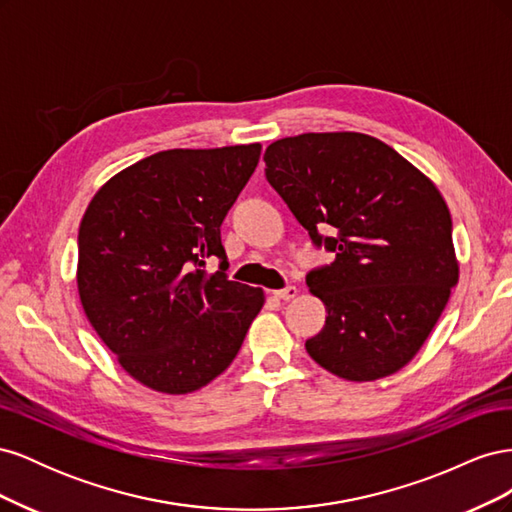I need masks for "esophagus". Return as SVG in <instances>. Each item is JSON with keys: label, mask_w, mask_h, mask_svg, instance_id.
Masks as SVG:
<instances>
[{"label": "esophagus", "mask_w": 512, "mask_h": 512, "mask_svg": "<svg viewBox=\"0 0 512 512\" xmlns=\"http://www.w3.org/2000/svg\"><path fill=\"white\" fill-rule=\"evenodd\" d=\"M273 294H275L277 299H282V301H292L299 294V290H297V286H286L282 290H275Z\"/></svg>", "instance_id": "obj_1"}]
</instances>
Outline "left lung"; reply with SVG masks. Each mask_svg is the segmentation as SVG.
I'll use <instances>...</instances> for the list:
<instances>
[{"mask_svg": "<svg viewBox=\"0 0 512 512\" xmlns=\"http://www.w3.org/2000/svg\"><path fill=\"white\" fill-rule=\"evenodd\" d=\"M267 179L316 245L335 252L307 275L327 309L305 342L348 382L406 367L459 282L451 211L423 170L361 132H307L267 147ZM320 229L334 232L319 237Z\"/></svg>", "mask_w": 512, "mask_h": 512, "instance_id": "left-lung-1", "label": "left lung"}]
</instances>
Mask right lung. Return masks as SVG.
<instances>
[{
    "label": "right lung",
    "mask_w": 512,
    "mask_h": 512,
    "mask_svg": "<svg viewBox=\"0 0 512 512\" xmlns=\"http://www.w3.org/2000/svg\"><path fill=\"white\" fill-rule=\"evenodd\" d=\"M260 143L168 149L119 170L79 228L83 312L128 374L166 395L203 389L235 361L265 290L226 280L220 226ZM223 258L222 272L204 271Z\"/></svg>",
    "instance_id": "1"
}]
</instances>
